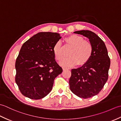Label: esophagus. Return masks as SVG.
Returning a JSON list of instances; mask_svg holds the SVG:
<instances>
[{
	"mask_svg": "<svg viewBox=\"0 0 121 121\" xmlns=\"http://www.w3.org/2000/svg\"><path fill=\"white\" fill-rule=\"evenodd\" d=\"M69 70V69L68 68H65V67L63 68V70L65 71V70Z\"/></svg>",
	"mask_w": 121,
	"mask_h": 121,
	"instance_id": "1",
	"label": "esophagus"
}]
</instances>
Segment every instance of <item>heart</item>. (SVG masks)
Returning <instances> with one entry per match:
<instances>
[{
	"instance_id": "1",
	"label": "heart",
	"mask_w": 121,
	"mask_h": 121,
	"mask_svg": "<svg viewBox=\"0 0 121 121\" xmlns=\"http://www.w3.org/2000/svg\"><path fill=\"white\" fill-rule=\"evenodd\" d=\"M65 43L72 47L69 52L70 56L64 59L60 63L61 65L70 67L78 65H84L91 59L93 47L89 41L77 35H71L64 39ZM53 52L56 60L61 61L64 57L63 49L62 43L56 42L53 47Z\"/></svg>"
}]
</instances>
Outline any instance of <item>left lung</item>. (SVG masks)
<instances>
[{"label": "left lung", "instance_id": "left-lung-1", "mask_svg": "<svg viewBox=\"0 0 121 121\" xmlns=\"http://www.w3.org/2000/svg\"><path fill=\"white\" fill-rule=\"evenodd\" d=\"M74 33L88 38L93 47L91 59L81 67L72 69L69 80L72 92L86 99L96 96L103 88L108 78L110 59L104 43L95 33L88 30Z\"/></svg>", "mask_w": 121, "mask_h": 121}]
</instances>
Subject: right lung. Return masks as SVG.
Returning a JSON list of instances; mask_svg holds the SVG:
<instances>
[{
    "label": "right lung",
    "instance_id": "add662e5",
    "mask_svg": "<svg viewBox=\"0 0 121 121\" xmlns=\"http://www.w3.org/2000/svg\"><path fill=\"white\" fill-rule=\"evenodd\" d=\"M61 38L56 33L39 32L23 44L15 62V82L24 96L40 99L52 90L54 79L63 71L53 52Z\"/></svg>",
    "mask_w": 121,
    "mask_h": 121
}]
</instances>
